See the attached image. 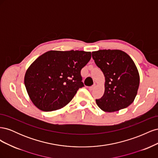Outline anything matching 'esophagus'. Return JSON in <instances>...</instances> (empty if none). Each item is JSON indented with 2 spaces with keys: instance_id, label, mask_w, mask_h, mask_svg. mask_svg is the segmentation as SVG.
I'll use <instances>...</instances> for the list:
<instances>
[{
  "instance_id": "34e87169",
  "label": "esophagus",
  "mask_w": 158,
  "mask_h": 158,
  "mask_svg": "<svg viewBox=\"0 0 158 158\" xmlns=\"http://www.w3.org/2000/svg\"><path fill=\"white\" fill-rule=\"evenodd\" d=\"M95 88V84H94V85H92V86H90V87L89 88V89L90 91H92V90H93Z\"/></svg>"
}]
</instances>
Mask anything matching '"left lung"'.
<instances>
[{
	"instance_id": "obj_1",
	"label": "left lung",
	"mask_w": 158,
	"mask_h": 158,
	"mask_svg": "<svg viewBox=\"0 0 158 158\" xmlns=\"http://www.w3.org/2000/svg\"><path fill=\"white\" fill-rule=\"evenodd\" d=\"M95 63L106 79L103 96L95 99L105 112L125 109L134 102L140 84L138 69L130 56L121 50H99L92 52Z\"/></svg>"
}]
</instances>
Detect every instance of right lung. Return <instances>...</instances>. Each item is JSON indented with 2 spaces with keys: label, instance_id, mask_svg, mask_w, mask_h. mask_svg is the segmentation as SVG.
<instances>
[{
  "label": "right lung",
  "instance_id": "right-lung-1",
  "mask_svg": "<svg viewBox=\"0 0 158 158\" xmlns=\"http://www.w3.org/2000/svg\"><path fill=\"white\" fill-rule=\"evenodd\" d=\"M91 52L49 51L27 70L24 84L30 98L44 111L66 106L84 85L81 70L89 61Z\"/></svg>",
  "mask_w": 158,
  "mask_h": 158
}]
</instances>
